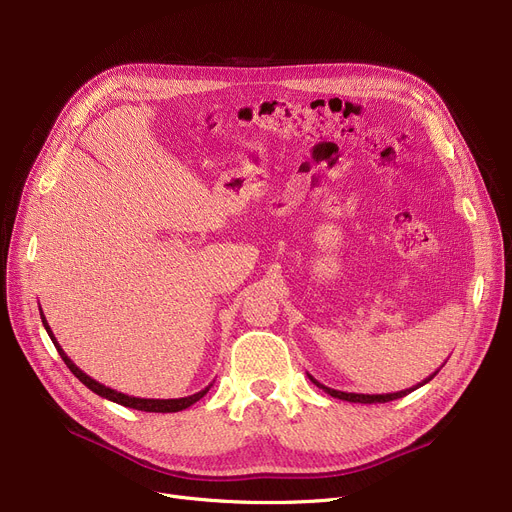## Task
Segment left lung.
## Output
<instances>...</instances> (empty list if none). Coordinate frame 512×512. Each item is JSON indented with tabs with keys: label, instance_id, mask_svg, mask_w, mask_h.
<instances>
[{
	"label": "left lung",
	"instance_id": "left-lung-1",
	"mask_svg": "<svg viewBox=\"0 0 512 512\" xmlns=\"http://www.w3.org/2000/svg\"><path fill=\"white\" fill-rule=\"evenodd\" d=\"M440 371V369H438ZM436 371V373H438ZM436 373H432L429 375V378H425L423 382H419L417 386H413V388H407V390H400V392H390V394H355V392H340V390H334V388H328V386H324V384H319L313 375H309V380L317 386V388H321L324 392H328L330 396H334V398H340V400H348V402H361V405H373V402H390V400H396V398H402V396H407V394H411L413 390H417V388H421V386H425L429 380H434V375Z\"/></svg>",
	"mask_w": 512,
	"mask_h": 512
}]
</instances>
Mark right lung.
<instances>
[{"label": "right lung", "mask_w": 512, "mask_h": 512, "mask_svg": "<svg viewBox=\"0 0 512 512\" xmlns=\"http://www.w3.org/2000/svg\"><path fill=\"white\" fill-rule=\"evenodd\" d=\"M41 321H43V328L47 330V334H49L53 346L58 348V353H60L62 361L68 365V369L76 375V378H78L80 382H83L89 390H93L95 394H99L101 398L118 402V405H122V407L145 411V413H178V411H184V409H188L191 405H195V402L201 400V398L209 392V388L213 386V384H209V386L203 388L201 392L191 394V396H184V398H137V396L122 394V392H118V390H112V388H107V386L95 382V380L91 378V375H87L83 369H78V367L72 363V359L64 353V348L58 344L56 336H53V332H51V328H49V324H47V319H45L43 311H41Z\"/></svg>", "instance_id": "1"}]
</instances>
